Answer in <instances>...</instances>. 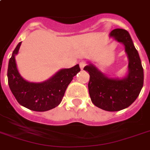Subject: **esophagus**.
Segmentation results:
<instances>
[{"label":"esophagus","mask_w":150,"mask_h":150,"mask_svg":"<svg viewBox=\"0 0 150 150\" xmlns=\"http://www.w3.org/2000/svg\"><path fill=\"white\" fill-rule=\"evenodd\" d=\"M86 65V61H81L79 62V66H80V68L81 69H83V68H85V66Z\"/></svg>","instance_id":"esophagus-1"}]
</instances>
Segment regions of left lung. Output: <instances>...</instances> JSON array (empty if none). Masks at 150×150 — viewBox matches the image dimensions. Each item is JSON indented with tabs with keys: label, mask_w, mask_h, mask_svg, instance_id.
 <instances>
[{
	"label": "left lung",
	"mask_w": 150,
	"mask_h": 150,
	"mask_svg": "<svg viewBox=\"0 0 150 150\" xmlns=\"http://www.w3.org/2000/svg\"><path fill=\"white\" fill-rule=\"evenodd\" d=\"M110 36L122 43L128 57V74L122 79L107 77L92 64L84 70L89 74L88 84L92 102L107 111H118L135 101L143 86L144 74L141 60L132 40L125 29H115Z\"/></svg>",
	"instance_id": "8db88e82"
}]
</instances>
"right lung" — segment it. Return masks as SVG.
Listing matches in <instances>:
<instances>
[{"instance_id": "obj_1", "label": "right lung", "mask_w": 150, "mask_h": 150, "mask_svg": "<svg viewBox=\"0 0 150 150\" xmlns=\"http://www.w3.org/2000/svg\"><path fill=\"white\" fill-rule=\"evenodd\" d=\"M22 42L15 47L9 60L8 68V85L18 103L34 111H47L60 104L67 87L73 77L80 71L79 64L61 69L50 79L40 83L29 82L22 79L15 63Z\"/></svg>"}]
</instances>
